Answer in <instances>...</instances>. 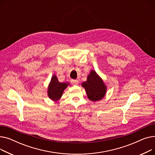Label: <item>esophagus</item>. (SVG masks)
Instances as JSON below:
<instances>
[{
	"mask_svg": "<svg viewBox=\"0 0 155 155\" xmlns=\"http://www.w3.org/2000/svg\"><path fill=\"white\" fill-rule=\"evenodd\" d=\"M71 82L72 83L73 85H77L78 84V81L77 80H73V79H72V80H71Z\"/></svg>",
	"mask_w": 155,
	"mask_h": 155,
	"instance_id": "obj_1",
	"label": "esophagus"
}]
</instances>
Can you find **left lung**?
Returning <instances> with one entry per match:
<instances>
[{"label": "left lung", "instance_id": "1", "mask_svg": "<svg viewBox=\"0 0 155 155\" xmlns=\"http://www.w3.org/2000/svg\"><path fill=\"white\" fill-rule=\"evenodd\" d=\"M82 85L85 89L88 98L92 101L102 99L106 92V87L95 71H91L87 80L83 82Z\"/></svg>", "mask_w": 155, "mask_h": 155}]
</instances>
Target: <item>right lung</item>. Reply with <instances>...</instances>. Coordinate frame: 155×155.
Here are the masks:
<instances>
[{
  "instance_id": "obj_1",
  "label": "right lung",
  "mask_w": 155,
  "mask_h": 155,
  "mask_svg": "<svg viewBox=\"0 0 155 155\" xmlns=\"http://www.w3.org/2000/svg\"><path fill=\"white\" fill-rule=\"evenodd\" d=\"M68 84L69 83L59 82L58 78H56L55 75H53L48 87V94L49 97L54 101L59 100L62 95L64 90L67 87Z\"/></svg>"
}]
</instances>
